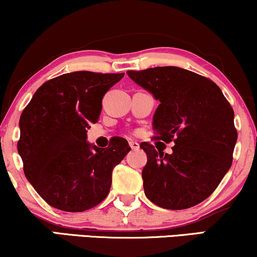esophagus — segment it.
Instances as JSON below:
<instances>
[{
  "instance_id": "esophagus-1",
  "label": "esophagus",
  "mask_w": 257,
  "mask_h": 257,
  "mask_svg": "<svg viewBox=\"0 0 257 257\" xmlns=\"http://www.w3.org/2000/svg\"><path fill=\"white\" fill-rule=\"evenodd\" d=\"M129 146H131V148L133 149V151H138V149L140 148V145L138 144V142L133 141V140L129 141Z\"/></svg>"
}]
</instances>
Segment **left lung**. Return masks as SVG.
I'll use <instances>...</instances> for the list:
<instances>
[{
	"mask_svg": "<svg viewBox=\"0 0 257 257\" xmlns=\"http://www.w3.org/2000/svg\"><path fill=\"white\" fill-rule=\"evenodd\" d=\"M160 102L153 116L155 139L172 153L140 145L147 154L145 194L155 205L183 210L205 200L231 167L237 141L233 110L212 80L177 66L126 71Z\"/></svg>",
	"mask_w": 257,
	"mask_h": 257,
	"instance_id": "left-lung-1",
	"label": "left lung"
}]
</instances>
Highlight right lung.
I'll list each match as a JSON object with an SVG mask.
<instances>
[{
    "instance_id": "right-lung-1",
    "label": "right lung",
    "mask_w": 257,
    "mask_h": 257,
    "mask_svg": "<svg viewBox=\"0 0 257 257\" xmlns=\"http://www.w3.org/2000/svg\"><path fill=\"white\" fill-rule=\"evenodd\" d=\"M124 73H65L44 83L20 117L18 152L26 178L42 199L66 212H82L108 196L112 170L131 151L112 139L108 148L86 141L102 99Z\"/></svg>"
}]
</instances>
